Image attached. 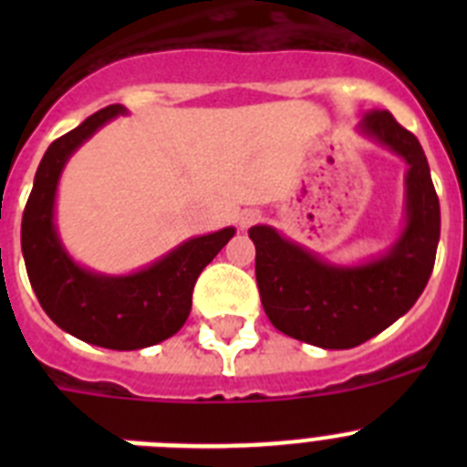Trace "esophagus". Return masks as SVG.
Segmentation results:
<instances>
[{"label":"esophagus","instance_id":"34e87169","mask_svg":"<svg viewBox=\"0 0 467 467\" xmlns=\"http://www.w3.org/2000/svg\"><path fill=\"white\" fill-rule=\"evenodd\" d=\"M257 220H259L257 210H243L241 217H238V224H241V229H247V226H253Z\"/></svg>","mask_w":467,"mask_h":467}]
</instances>
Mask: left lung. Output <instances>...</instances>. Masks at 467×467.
<instances>
[{"label": "left lung", "instance_id": "left-lung-1", "mask_svg": "<svg viewBox=\"0 0 467 467\" xmlns=\"http://www.w3.org/2000/svg\"><path fill=\"white\" fill-rule=\"evenodd\" d=\"M358 133L407 163L404 222L383 253L337 264L269 224L247 231L257 247L254 274L271 325L327 350L365 344L410 311L431 278L440 243V201L419 140L388 111L367 114Z\"/></svg>", "mask_w": 467, "mask_h": 467}]
</instances>
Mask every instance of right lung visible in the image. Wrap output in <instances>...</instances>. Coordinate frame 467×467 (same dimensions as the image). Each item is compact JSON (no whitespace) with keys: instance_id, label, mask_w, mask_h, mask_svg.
<instances>
[{"instance_id":"add662e5","label":"right lung","mask_w":467,"mask_h":467,"mask_svg":"<svg viewBox=\"0 0 467 467\" xmlns=\"http://www.w3.org/2000/svg\"><path fill=\"white\" fill-rule=\"evenodd\" d=\"M123 114V105L105 107L48 147L20 226L25 266L41 308L77 339L111 350L147 348L180 332L198 275L236 234L226 226L193 236L142 269L119 275L88 269L67 253L56 224L60 177L74 151Z\"/></svg>"}]
</instances>
